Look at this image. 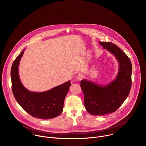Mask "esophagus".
Wrapping results in <instances>:
<instances>
[{"mask_svg":"<svg viewBox=\"0 0 146 146\" xmlns=\"http://www.w3.org/2000/svg\"><path fill=\"white\" fill-rule=\"evenodd\" d=\"M82 78V76L81 74H77V75L76 76V79L78 80H81Z\"/></svg>","mask_w":146,"mask_h":146,"instance_id":"34e87169","label":"esophagus"}]
</instances>
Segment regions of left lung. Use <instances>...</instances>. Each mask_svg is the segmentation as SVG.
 I'll return each instance as SVG.
<instances>
[{"label":"left lung","mask_w":146,"mask_h":146,"mask_svg":"<svg viewBox=\"0 0 146 146\" xmlns=\"http://www.w3.org/2000/svg\"><path fill=\"white\" fill-rule=\"evenodd\" d=\"M99 44L115 56L119 71L115 79L105 86L86 80L80 81L86 109L94 115L116 111L127 98L132 86V64L128 56L111 42L99 41Z\"/></svg>","instance_id":"1"}]
</instances>
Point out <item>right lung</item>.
Returning a JSON list of instances; mask_svg holds the SVG:
<instances>
[{
	"instance_id": "1",
	"label": "right lung",
	"mask_w": 146,
	"mask_h": 146,
	"mask_svg": "<svg viewBox=\"0 0 146 146\" xmlns=\"http://www.w3.org/2000/svg\"><path fill=\"white\" fill-rule=\"evenodd\" d=\"M24 50L14 60L11 69L12 91L19 105L32 117L41 119L55 118L63 111L64 100L71 85L70 81L47 91L31 92L26 89L18 75V66Z\"/></svg>"
}]
</instances>
